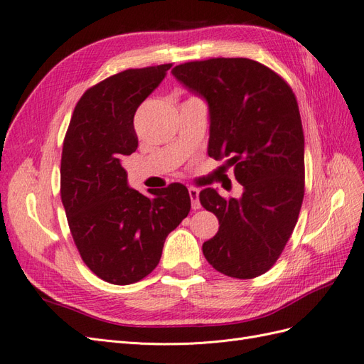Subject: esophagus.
I'll list each match as a JSON object with an SVG mask.
<instances>
[{
    "instance_id": "obj_1",
    "label": "esophagus",
    "mask_w": 364,
    "mask_h": 364,
    "mask_svg": "<svg viewBox=\"0 0 364 364\" xmlns=\"http://www.w3.org/2000/svg\"><path fill=\"white\" fill-rule=\"evenodd\" d=\"M190 193V199H191V206L193 209H199L200 208V202H199V190L194 188V186H190L188 188Z\"/></svg>"
}]
</instances>
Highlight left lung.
<instances>
[{
	"instance_id": "obj_1",
	"label": "left lung",
	"mask_w": 364,
	"mask_h": 364,
	"mask_svg": "<svg viewBox=\"0 0 364 364\" xmlns=\"http://www.w3.org/2000/svg\"><path fill=\"white\" fill-rule=\"evenodd\" d=\"M176 79L209 106L208 155L228 158L243 185L241 199L205 188L199 200L218 218L203 243L211 266L252 279L278 261L296 226L305 193L304 130L290 85L246 58H211L173 68Z\"/></svg>"
}]
</instances>
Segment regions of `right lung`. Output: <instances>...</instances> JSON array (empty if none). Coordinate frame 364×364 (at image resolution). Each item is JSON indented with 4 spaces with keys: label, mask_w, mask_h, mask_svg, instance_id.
<instances>
[{
    "label": "right lung",
    "mask_w": 364,
    "mask_h": 364,
    "mask_svg": "<svg viewBox=\"0 0 364 364\" xmlns=\"http://www.w3.org/2000/svg\"><path fill=\"white\" fill-rule=\"evenodd\" d=\"M171 63L130 68L87 90L63 139L60 197L83 262L115 285L146 278L159 264L165 238L188 215L186 186L141 194L121 165L138 147L134 117Z\"/></svg>",
    "instance_id": "right-lung-1"
}]
</instances>
